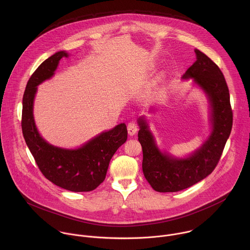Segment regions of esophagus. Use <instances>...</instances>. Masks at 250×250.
Returning a JSON list of instances; mask_svg holds the SVG:
<instances>
[{
	"instance_id": "esophagus-1",
	"label": "esophagus",
	"mask_w": 250,
	"mask_h": 250,
	"mask_svg": "<svg viewBox=\"0 0 250 250\" xmlns=\"http://www.w3.org/2000/svg\"><path fill=\"white\" fill-rule=\"evenodd\" d=\"M127 129H128L129 135H130V136H134V135L138 132L139 126H138V124H137L136 122L131 121V122H129L128 125H127Z\"/></svg>"
}]
</instances>
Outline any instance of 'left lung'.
Returning <instances> with one entry per match:
<instances>
[{
    "instance_id": "8db88e82",
    "label": "left lung",
    "mask_w": 250,
    "mask_h": 250,
    "mask_svg": "<svg viewBox=\"0 0 250 250\" xmlns=\"http://www.w3.org/2000/svg\"><path fill=\"white\" fill-rule=\"evenodd\" d=\"M196 62L183 79L192 78L206 92L212 108L213 131L209 140L193 155L176 159L162 153L145 121L139 119V142L143 147V171L150 186L160 192L185 189L213 172L222 155L233 125V111L225 78L214 62L195 50Z\"/></svg>"
}]
</instances>
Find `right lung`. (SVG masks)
Segmentation results:
<instances>
[{
	"mask_svg": "<svg viewBox=\"0 0 250 250\" xmlns=\"http://www.w3.org/2000/svg\"><path fill=\"white\" fill-rule=\"evenodd\" d=\"M64 51L44 61L28 81L22 108V132L41 173L55 185L75 192L95 189L106 178L110 159L127 141V127L121 123L76 150L55 147L46 143L36 129L33 106L36 86L54 75Z\"/></svg>",
	"mask_w": 250,
	"mask_h": 250,
	"instance_id": "1",
	"label": "right lung"
}]
</instances>
